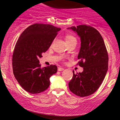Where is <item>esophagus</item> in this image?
<instances>
[{
  "label": "esophagus",
  "instance_id": "esophagus-1",
  "mask_svg": "<svg viewBox=\"0 0 120 120\" xmlns=\"http://www.w3.org/2000/svg\"><path fill=\"white\" fill-rule=\"evenodd\" d=\"M64 69L61 68V67H58V71H63Z\"/></svg>",
  "mask_w": 120,
  "mask_h": 120
}]
</instances>
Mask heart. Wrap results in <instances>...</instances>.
Instances as JSON below:
<instances>
[{
    "mask_svg": "<svg viewBox=\"0 0 120 120\" xmlns=\"http://www.w3.org/2000/svg\"><path fill=\"white\" fill-rule=\"evenodd\" d=\"M65 39L66 42L67 43V44H69L71 43L74 42V41H77L76 38L74 37L73 35H71V34H67L65 37Z\"/></svg>",
    "mask_w": 120,
    "mask_h": 120,
    "instance_id": "obj_1",
    "label": "heart"
}]
</instances>
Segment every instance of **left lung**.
<instances>
[{
	"instance_id": "1",
	"label": "left lung",
	"mask_w": 120,
	"mask_h": 120,
	"mask_svg": "<svg viewBox=\"0 0 120 120\" xmlns=\"http://www.w3.org/2000/svg\"><path fill=\"white\" fill-rule=\"evenodd\" d=\"M71 29L79 35L81 46L78 64L83 68L74 73L69 82V90L80 97L89 96L99 89L105 78L108 67V55L104 40L94 27L81 25Z\"/></svg>"
}]
</instances>
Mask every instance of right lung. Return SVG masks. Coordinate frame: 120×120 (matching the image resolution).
<instances>
[{
    "label": "right lung",
    "instance_id": "1",
    "mask_svg": "<svg viewBox=\"0 0 120 120\" xmlns=\"http://www.w3.org/2000/svg\"><path fill=\"white\" fill-rule=\"evenodd\" d=\"M60 28L52 25L35 24L22 33L12 56L15 77L20 86L31 94H39L49 88V78L56 73L55 65L41 68L39 59L51 45Z\"/></svg>",
    "mask_w": 120,
    "mask_h": 120
}]
</instances>
